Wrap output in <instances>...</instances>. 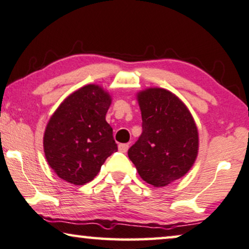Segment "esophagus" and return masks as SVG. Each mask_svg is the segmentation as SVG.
<instances>
[{
	"instance_id": "34e87169",
	"label": "esophagus",
	"mask_w": 249,
	"mask_h": 249,
	"mask_svg": "<svg viewBox=\"0 0 249 249\" xmlns=\"http://www.w3.org/2000/svg\"><path fill=\"white\" fill-rule=\"evenodd\" d=\"M118 149H119V151H121V152H127L129 149V144L128 143H120L119 146H118Z\"/></svg>"
}]
</instances>
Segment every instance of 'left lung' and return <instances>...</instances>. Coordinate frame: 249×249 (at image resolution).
<instances>
[{
    "mask_svg": "<svg viewBox=\"0 0 249 249\" xmlns=\"http://www.w3.org/2000/svg\"><path fill=\"white\" fill-rule=\"evenodd\" d=\"M137 100L142 133L128 150L129 159L144 181L164 187L183 177L196 161V122L185 103L162 88L140 91Z\"/></svg>",
    "mask_w": 249,
    "mask_h": 249,
    "instance_id": "left-lung-1",
    "label": "left lung"
}]
</instances>
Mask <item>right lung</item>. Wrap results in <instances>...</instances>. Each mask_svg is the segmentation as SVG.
<instances>
[{
  "label": "right lung",
  "instance_id": "1",
  "mask_svg": "<svg viewBox=\"0 0 249 249\" xmlns=\"http://www.w3.org/2000/svg\"><path fill=\"white\" fill-rule=\"evenodd\" d=\"M111 101L102 87L88 85L64 99L50 118L43 149L58 177L72 185H86L118 150L111 125L106 121Z\"/></svg>",
  "mask_w": 249,
  "mask_h": 249
}]
</instances>
